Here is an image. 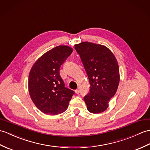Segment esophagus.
Here are the masks:
<instances>
[{"label":"esophagus","mask_w":150,"mask_h":150,"mask_svg":"<svg viewBox=\"0 0 150 150\" xmlns=\"http://www.w3.org/2000/svg\"><path fill=\"white\" fill-rule=\"evenodd\" d=\"M75 91V93H76V94H79V93H80V90H79V89L78 88V89H76Z\"/></svg>","instance_id":"esophagus-1"}]
</instances>
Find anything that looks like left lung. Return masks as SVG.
<instances>
[{
	"instance_id": "1",
	"label": "left lung",
	"mask_w": 150,
	"mask_h": 150,
	"mask_svg": "<svg viewBox=\"0 0 150 150\" xmlns=\"http://www.w3.org/2000/svg\"><path fill=\"white\" fill-rule=\"evenodd\" d=\"M86 71L90 91L84 96L90 112L105 111L120 83V69L114 55L104 45L84 41L75 45Z\"/></svg>"
}]
</instances>
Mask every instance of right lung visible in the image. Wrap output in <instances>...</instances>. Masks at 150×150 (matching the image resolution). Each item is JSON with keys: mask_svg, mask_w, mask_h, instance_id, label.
<instances>
[{"mask_svg": "<svg viewBox=\"0 0 150 150\" xmlns=\"http://www.w3.org/2000/svg\"><path fill=\"white\" fill-rule=\"evenodd\" d=\"M73 52L59 45L38 59L30 69L28 87L31 100L44 114L56 115L68 109L74 91L67 88L59 75L61 65Z\"/></svg>", "mask_w": 150, "mask_h": 150, "instance_id": "obj_1", "label": "right lung"}]
</instances>
